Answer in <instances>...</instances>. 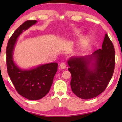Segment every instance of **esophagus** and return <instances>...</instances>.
<instances>
[{"mask_svg":"<svg viewBox=\"0 0 122 122\" xmlns=\"http://www.w3.org/2000/svg\"><path fill=\"white\" fill-rule=\"evenodd\" d=\"M60 68H61L62 69H65L66 68V66L65 63H61L60 65Z\"/></svg>","mask_w":122,"mask_h":122,"instance_id":"obj_1","label":"esophagus"}]
</instances>
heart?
I'll list each match as a JSON object with an SVG mask.
<instances>
[{
    "label": "heart",
    "instance_id": "heart-1",
    "mask_svg": "<svg viewBox=\"0 0 122 122\" xmlns=\"http://www.w3.org/2000/svg\"><path fill=\"white\" fill-rule=\"evenodd\" d=\"M80 31L81 30L80 29H75V30H73V32L75 33H79Z\"/></svg>",
    "mask_w": 122,
    "mask_h": 122
}]
</instances>
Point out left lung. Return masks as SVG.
Here are the masks:
<instances>
[{"label": "left lung", "instance_id": "1", "mask_svg": "<svg viewBox=\"0 0 122 122\" xmlns=\"http://www.w3.org/2000/svg\"><path fill=\"white\" fill-rule=\"evenodd\" d=\"M115 55L113 43L105 34L101 49L91 55L72 57L68 60L73 92L82 99H90L102 93L113 75Z\"/></svg>", "mask_w": 122, "mask_h": 122}]
</instances>
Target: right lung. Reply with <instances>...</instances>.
I'll list each match as a JSON object with an SVG mask.
<instances>
[{
    "label": "right lung",
    "mask_w": 122,
    "mask_h": 122,
    "mask_svg": "<svg viewBox=\"0 0 122 122\" xmlns=\"http://www.w3.org/2000/svg\"><path fill=\"white\" fill-rule=\"evenodd\" d=\"M37 22L27 20L19 26L8 40L6 49L7 72L12 84L19 95L31 100H39L48 93L58 68V64L53 62L25 69L14 61L13 53L18 38Z\"/></svg>",
    "instance_id": "obj_1"
}]
</instances>
